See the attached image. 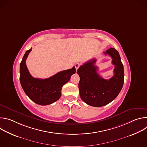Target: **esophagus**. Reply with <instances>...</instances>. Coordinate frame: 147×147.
Masks as SVG:
<instances>
[{
	"instance_id": "34e87169",
	"label": "esophagus",
	"mask_w": 147,
	"mask_h": 147,
	"mask_svg": "<svg viewBox=\"0 0 147 147\" xmlns=\"http://www.w3.org/2000/svg\"><path fill=\"white\" fill-rule=\"evenodd\" d=\"M74 66H75V68H76V70H78V69L79 68V67L80 66V63H77L75 64Z\"/></svg>"
}]
</instances>
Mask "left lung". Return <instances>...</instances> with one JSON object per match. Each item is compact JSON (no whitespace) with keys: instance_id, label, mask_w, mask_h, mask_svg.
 Returning <instances> with one entry per match:
<instances>
[{"instance_id":"obj_1","label":"left lung","mask_w":147,"mask_h":147,"mask_svg":"<svg viewBox=\"0 0 147 147\" xmlns=\"http://www.w3.org/2000/svg\"><path fill=\"white\" fill-rule=\"evenodd\" d=\"M105 55H109L115 66L114 76L109 80L101 77L96 72L95 59L84 63L77 73L80 76L78 88L81 99L89 105L100 107L113 100L120 93L124 83V69L120 56L115 48H109Z\"/></svg>"}]
</instances>
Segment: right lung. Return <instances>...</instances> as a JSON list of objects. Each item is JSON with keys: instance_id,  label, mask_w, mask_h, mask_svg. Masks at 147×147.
Listing matches in <instances>:
<instances>
[{"instance_id": "right-lung-1", "label": "right lung", "mask_w": 147, "mask_h": 147, "mask_svg": "<svg viewBox=\"0 0 147 147\" xmlns=\"http://www.w3.org/2000/svg\"><path fill=\"white\" fill-rule=\"evenodd\" d=\"M32 48L26 51L20 65L21 85L29 98L40 105H48L57 100L61 96V88L76 73L75 67L60 71L45 79L34 78L29 73L26 61Z\"/></svg>"}]
</instances>
